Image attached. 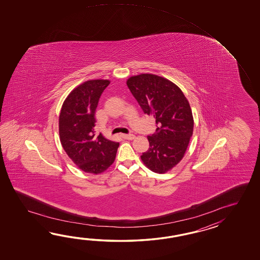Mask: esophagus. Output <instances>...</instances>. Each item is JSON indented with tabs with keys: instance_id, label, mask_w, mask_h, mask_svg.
Listing matches in <instances>:
<instances>
[{
	"instance_id": "obj_1",
	"label": "esophagus",
	"mask_w": 260,
	"mask_h": 260,
	"mask_svg": "<svg viewBox=\"0 0 260 260\" xmlns=\"http://www.w3.org/2000/svg\"><path fill=\"white\" fill-rule=\"evenodd\" d=\"M122 137L124 138V139L132 140V139L135 138V135H133V134H123V135H122Z\"/></svg>"
}]
</instances>
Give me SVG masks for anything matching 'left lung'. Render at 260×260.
I'll use <instances>...</instances> for the list:
<instances>
[{
  "label": "left lung",
  "instance_id": "1",
  "mask_svg": "<svg viewBox=\"0 0 260 260\" xmlns=\"http://www.w3.org/2000/svg\"><path fill=\"white\" fill-rule=\"evenodd\" d=\"M126 83L144 113L154 117L157 127L148 136L149 148L141 160L151 171L166 173L182 160L192 136L188 100L175 83L154 74L132 76Z\"/></svg>",
  "mask_w": 260,
  "mask_h": 260
}]
</instances>
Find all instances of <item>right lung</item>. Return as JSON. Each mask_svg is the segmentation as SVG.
Here are the masks:
<instances>
[{
  "mask_svg": "<svg viewBox=\"0 0 260 260\" xmlns=\"http://www.w3.org/2000/svg\"><path fill=\"white\" fill-rule=\"evenodd\" d=\"M109 80H90L67 96L59 115V137L64 150L83 171L100 174L113 164L119 142L96 136L95 110Z\"/></svg>",
  "mask_w": 260,
  "mask_h": 260,
  "instance_id": "obj_1",
  "label": "right lung"
}]
</instances>
